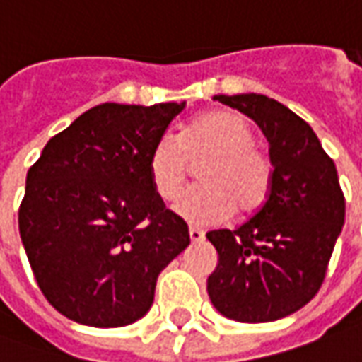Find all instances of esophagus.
<instances>
[{
  "instance_id": "1",
  "label": "esophagus",
  "mask_w": 362,
  "mask_h": 362,
  "mask_svg": "<svg viewBox=\"0 0 362 362\" xmlns=\"http://www.w3.org/2000/svg\"><path fill=\"white\" fill-rule=\"evenodd\" d=\"M205 238L204 230H199V228H189V240L192 243H202Z\"/></svg>"
}]
</instances>
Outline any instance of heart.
Listing matches in <instances>:
<instances>
[{
    "label": "heart",
    "instance_id": "heart-1",
    "mask_svg": "<svg viewBox=\"0 0 362 362\" xmlns=\"http://www.w3.org/2000/svg\"><path fill=\"white\" fill-rule=\"evenodd\" d=\"M199 186L176 204V213L197 227L219 225L238 211L256 213L273 184V163L254 143V129L235 110L205 112L178 135L163 134L149 155V178L158 199L174 202L186 188L189 163L199 165Z\"/></svg>",
    "mask_w": 362,
    "mask_h": 362
}]
</instances>
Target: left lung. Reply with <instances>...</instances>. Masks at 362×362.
<instances>
[{
	"instance_id": "obj_1",
	"label": "left lung",
	"mask_w": 362,
	"mask_h": 362,
	"mask_svg": "<svg viewBox=\"0 0 362 362\" xmlns=\"http://www.w3.org/2000/svg\"><path fill=\"white\" fill-rule=\"evenodd\" d=\"M215 98L262 127L273 184L266 204L243 225L207 233L219 254L207 293L227 318L273 322L303 308L322 287L345 221V196L334 160L295 112L256 93Z\"/></svg>"
}]
</instances>
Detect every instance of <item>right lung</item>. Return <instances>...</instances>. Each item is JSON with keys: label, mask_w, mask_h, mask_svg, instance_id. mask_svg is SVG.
Returning <instances> with one entry per match:
<instances>
[{"label": "right lung", "mask_w": 362, "mask_h": 362, "mask_svg": "<svg viewBox=\"0 0 362 362\" xmlns=\"http://www.w3.org/2000/svg\"><path fill=\"white\" fill-rule=\"evenodd\" d=\"M184 103H104L46 143L27 173L19 233L46 300L95 327L147 314L158 273L189 244L158 199L149 155Z\"/></svg>", "instance_id": "1"}]
</instances>
